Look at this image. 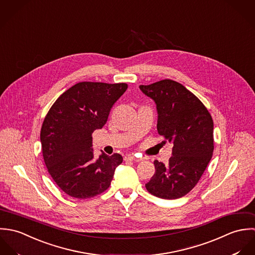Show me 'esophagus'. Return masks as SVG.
Masks as SVG:
<instances>
[{
  "mask_svg": "<svg viewBox=\"0 0 255 255\" xmlns=\"http://www.w3.org/2000/svg\"><path fill=\"white\" fill-rule=\"evenodd\" d=\"M126 159H129V160H132V161H141L143 160V157H137L135 155H132V154H128L125 156Z\"/></svg>",
  "mask_w": 255,
  "mask_h": 255,
  "instance_id": "obj_1",
  "label": "esophagus"
}]
</instances>
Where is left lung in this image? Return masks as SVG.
I'll return each instance as SVG.
<instances>
[{
  "instance_id": "obj_1",
  "label": "left lung",
  "mask_w": 255,
  "mask_h": 255,
  "mask_svg": "<svg viewBox=\"0 0 255 255\" xmlns=\"http://www.w3.org/2000/svg\"><path fill=\"white\" fill-rule=\"evenodd\" d=\"M139 88L155 103L157 133L173 145L166 164L153 161L155 172L146 188L158 198L178 199L197 184L211 160L213 119L203 103L177 82L162 80Z\"/></svg>"
}]
</instances>
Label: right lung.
Wrapping results in <instances>:
<instances>
[{"instance_id":"obj_1","label":"right lung","mask_w":255,"mask_h":255,"mask_svg":"<svg viewBox=\"0 0 255 255\" xmlns=\"http://www.w3.org/2000/svg\"><path fill=\"white\" fill-rule=\"evenodd\" d=\"M127 88L126 84L78 83L48 111L40 132L43 158L53 180L69 196L86 199L101 194L123 161L119 153L95 158L92 135L104 126Z\"/></svg>"}]
</instances>
